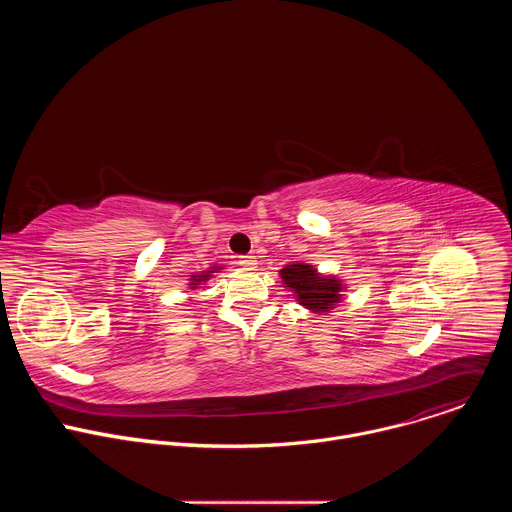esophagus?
<instances>
[{"label": "esophagus", "mask_w": 512, "mask_h": 512, "mask_svg": "<svg viewBox=\"0 0 512 512\" xmlns=\"http://www.w3.org/2000/svg\"><path fill=\"white\" fill-rule=\"evenodd\" d=\"M239 263H241L243 267H247V269H255L257 257H255V255H243V257H239Z\"/></svg>", "instance_id": "obj_1"}]
</instances>
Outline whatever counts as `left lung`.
I'll use <instances>...</instances> for the list:
<instances>
[{"mask_svg":"<svg viewBox=\"0 0 512 512\" xmlns=\"http://www.w3.org/2000/svg\"><path fill=\"white\" fill-rule=\"evenodd\" d=\"M283 287L296 296L298 304L314 314H326L342 302L344 283L336 275H322L310 263H291L281 271Z\"/></svg>","mask_w":512,"mask_h":512,"instance_id":"1","label":"left lung"}]
</instances>
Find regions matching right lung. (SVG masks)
Masks as SVG:
<instances>
[{"label":"right lung","mask_w":512,"mask_h":512,"mask_svg":"<svg viewBox=\"0 0 512 512\" xmlns=\"http://www.w3.org/2000/svg\"><path fill=\"white\" fill-rule=\"evenodd\" d=\"M223 269V265H214V267H208L206 271H200L198 275H190V289H196L202 281H208L214 273H218V271H221Z\"/></svg>","instance_id":"right-lung-1"}]
</instances>
